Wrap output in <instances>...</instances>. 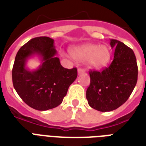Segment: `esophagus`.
<instances>
[{
	"label": "esophagus",
	"instance_id": "1",
	"mask_svg": "<svg viewBox=\"0 0 146 146\" xmlns=\"http://www.w3.org/2000/svg\"><path fill=\"white\" fill-rule=\"evenodd\" d=\"M85 73V70L83 69H81V68H79L78 69V74L80 75V74H82V73Z\"/></svg>",
	"mask_w": 146,
	"mask_h": 146
}]
</instances>
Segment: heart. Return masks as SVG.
I'll return each mask as SVG.
<instances>
[{
	"mask_svg": "<svg viewBox=\"0 0 146 146\" xmlns=\"http://www.w3.org/2000/svg\"><path fill=\"white\" fill-rule=\"evenodd\" d=\"M71 54L78 61H86L92 70H100L108 64L111 59V50L106 45L86 44L71 48Z\"/></svg>",
	"mask_w": 146,
	"mask_h": 146,
	"instance_id": "b5f03b06",
	"label": "heart"
}]
</instances>
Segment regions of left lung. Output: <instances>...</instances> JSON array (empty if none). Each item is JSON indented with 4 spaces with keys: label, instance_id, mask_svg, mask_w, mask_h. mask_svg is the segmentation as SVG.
<instances>
[{
    "label": "left lung",
    "instance_id": "1",
    "mask_svg": "<svg viewBox=\"0 0 146 146\" xmlns=\"http://www.w3.org/2000/svg\"><path fill=\"white\" fill-rule=\"evenodd\" d=\"M114 48L111 65L102 70L90 71V85L86 90L89 106L102 112L118 108L131 95L138 77V66L133 50L123 42L111 39Z\"/></svg>",
    "mask_w": 146,
    "mask_h": 146
}]
</instances>
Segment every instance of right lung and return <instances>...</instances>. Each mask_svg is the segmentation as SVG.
Here are the masks:
<instances>
[{
    "mask_svg": "<svg viewBox=\"0 0 146 146\" xmlns=\"http://www.w3.org/2000/svg\"><path fill=\"white\" fill-rule=\"evenodd\" d=\"M54 42L49 37L34 38L20 48L15 57L13 87L26 104L38 111H47L61 104L77 77L76 68L69 70L61 66ZM35 55L41 64L31 71L26 64Z\"/></svg>",
    "mask_w": 146,
    "mask_h": 146,
    "instance_id": "add662e5",
    "label": "right lung"
}]
</instances>
